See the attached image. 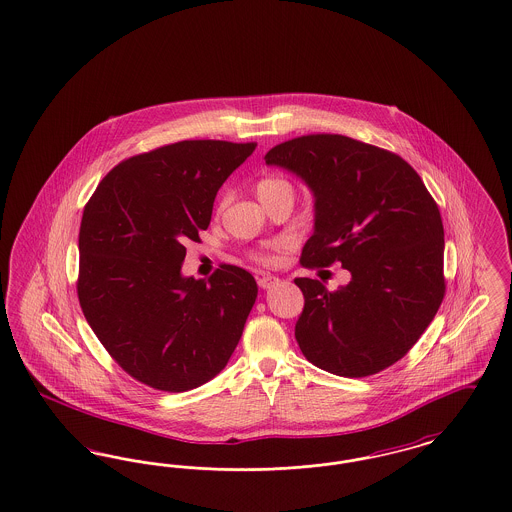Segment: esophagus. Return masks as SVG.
I'll return each mask as SVG.
<instances>
[{"instance_id":"obj_1","label":"esophagus","mask_w":512,"mask_h":512,"mask_svg":"<svg viewBox=\"0 0 512 512\" xmlns=\"http://www.w3.org/2000/svg\"><path fill=\"white\" fill-rule=\"evenodd\" d=\"M280 280L276 278V276H270V274H266V276H261L259 280H257V284L261 289H268V287L276 286Z\"/></svg>"}]
</instances>
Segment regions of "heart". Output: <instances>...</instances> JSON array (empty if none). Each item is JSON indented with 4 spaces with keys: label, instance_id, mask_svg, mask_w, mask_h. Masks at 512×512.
I'll return each instance as SVG.
<instances>
[{
    "label": "heart",
    "instance_id": "obj_1",
    "mask_svg": "<svg viewBox=\"0 0 512 512\" xmlns=\"http://www.w3.org/2000/svg\"><path fill=\"white\" fill-rule=\"evenodd\" d=\"M255 190H257V196H259V200H261L263 204H268V202H272V200H276V198H282V196L293 198V194H295L293 184L289 183L284 177H276V175L263 177V179L257 183V186H255ZM223 207H225V198L217 204V213H221ZM253 259L259 261V263H263V265H278V263L282 261V249L278 247V249H274V251L255 253Z\"/></svg>",
    "mask_w": 512,
    "mask_h": 512
}]
</instances>
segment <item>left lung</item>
<instances>
[{
	"label": "left lung",
	"mask_w": 512,
	"mask_h": 512,
	"mask_svg": "<svg viewBox=\"0 0 512 512\" xmlns=\"http://www.w3.org/2000/svg\"><path fill=\"white\" fill-rule=\"evenodd\" d=\"M266 164L301 177L314 194V234L301 265L341 263L347 286L295 278L305 308L295 339L308 362L341 377L396 364L429 328L446 293L440 209L398 154L345 135L276 144Z\"/></svg>",
	"instance_id": "1"
}]
</instances>
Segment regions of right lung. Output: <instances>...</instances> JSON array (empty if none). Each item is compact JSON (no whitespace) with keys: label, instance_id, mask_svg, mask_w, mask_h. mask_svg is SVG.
<instances>
[{"label":"right lung","instance_id":"add662e5","mask_svg":"<svg viewBox=\"0 0 512 512\" xmlns=\"http://www.w3.org/2000/svg\"><path fill=\"white\" fill-rule=\"evenodd\" d=\"M257 143L181 141L116 165L80 226L78 299L108 354L133 379L165 392L196 389L230 360L257 299L255 278L221 265L181 274L188 240L211 221L230 173Z\"/></svg>","mask_w":512,"mask_h":512}]
</instances>
